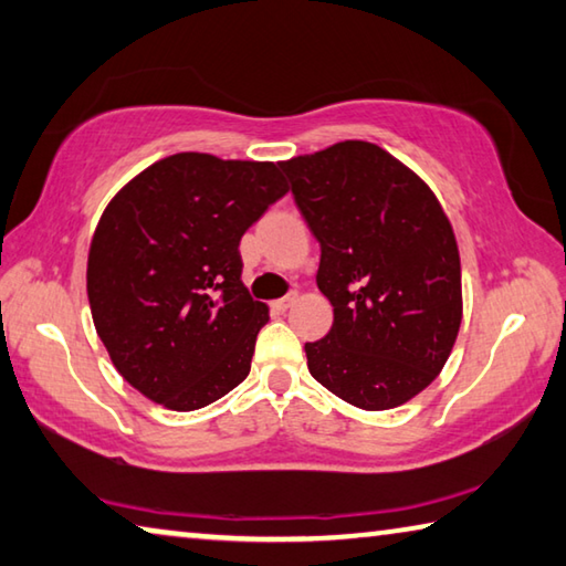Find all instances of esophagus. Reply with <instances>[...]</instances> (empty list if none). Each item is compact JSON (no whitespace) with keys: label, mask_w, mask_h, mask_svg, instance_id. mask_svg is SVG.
<instances>
[{"label":"esophagus","mask_w":566,"mask_h":566,"mask_svg":"<svg viewBox=\"0 0 566 566\" xmlns=\"http://www.w3.org/2000/svg\"><path fill=\"white\" fill-rule=\"evenodd\" d=\"M295 301H298V293H295V291H293V293H289V295H283V298H277V301H273V308H275V311H281V313H283V311H289V308H291V305H293Z\"/></svg>","instance_id":"1"}]
</instances>
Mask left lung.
Here are the masks:
<instances>
[{
  "label": "left lung",
  "instance_id": "8db88e82",
  "mask_svg": "<svg viewBox=\"0 0 566 566\" xmlns=\"http://www.w3.org/2000/svg\"><path fill=\"white\" fill-rule=\"evenodd\" d=\"M321 243L318 289L333 328L305 343L323 388L390 410L438 378L462 321L460 253L438 198L368 142L277 164Z\"/></svg>",
  "mask_w": 566,
  "mask_h": 566
}]
</instances>
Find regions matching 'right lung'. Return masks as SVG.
<instances>
[{
	"label": "right lung",
	"instance_id": "add662e5",
	"mask_svg": "<svg viewBox=\"0 0 566 566\" xmlns=\"http://www.w3.org/2000/svg\"><path fill=\"white\" fill-rule=\"evenodd\" d=\"M289 193L268 161L161 158L118 191L86 265L96 333L148 400L188 412L251 373L265 303L241 283V235Z\"/></svg>",
	"mask_w": 566,
	"mask_h": 566
}]
</instances>
